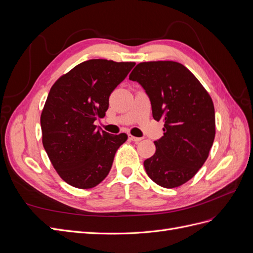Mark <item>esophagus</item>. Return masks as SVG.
Here are the masks:
<instances>
[{
    "label": "esophagus",
    "mask_w": 253,
    "mask_h": 253,
    "mask_svg": "<svg viewBox=\"0 0 253 253\" xmlns=\"http://www.w3.org/2000/svg\"><path fill=\"white\" fill-rule=\"evenodd\" d=\"M128 139L132 140V141H135V142H138L141 140V138H139V137H135L133 135H128Z\"/></svg>",
    "instance_id": "1"
}]
</instances>
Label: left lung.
<instances>
[{
  "instance_id": "8db88e82",
  "label": "left lung",
  "mask_w": 253,
  "mask_h": 253,
  "mask_svg": "<svg viewBox=\"0 0 253 253\" xmlns=\"http://www.w3.org/2000/svg\"><path fill=\"white\" fill-rule=\"evenodd\" d=\"M128 78L147 91L153 118L165 121L155 154L143 163L145 172L160 187H179L209 156L215 137L212 99L195 76L174 61L141 62Z\"/></svg>"
}]
</instances>
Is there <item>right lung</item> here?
<instances>
[{"label": "right lung", "mask_w": 253, "mask_h": 253, "mask_svg": "<svg viewBox=\"0 0 253 253\" xmlns=\"http://www.w3.org/2000/svg\"><path fill=\"white\" fill-rule=\"evenodd\" d=\"M135 62L91 59L53 83L41 114L42 142L52 167L68 185L90 189L108 176L127 135L97 129L109 98Z\"/></svg>", "instance_id": "1"}]
</instances>
